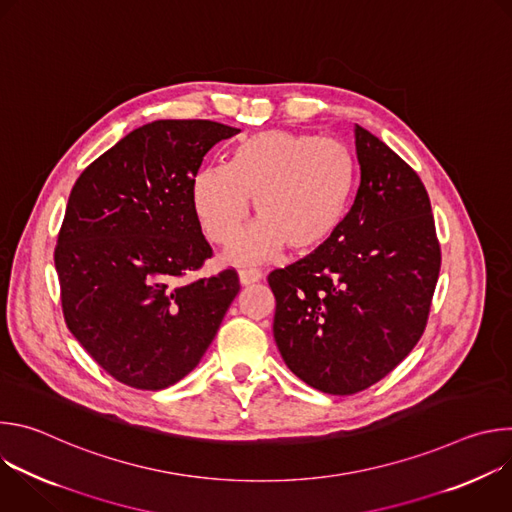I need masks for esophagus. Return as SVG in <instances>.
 I'll use <instances>...</instances> for the list:
<instances>
[{
  "mask_svg": "<svg viewBox=\"0 0 512 512\" xmlns=\"http://www.w3.org/2000/svg\"><path fill=\"white\" fill-rule=\"evenodd\" d=\"M263 277V273L259 271V269H241L239 271V281H241V285H251V283H255V281H259Z\"/></svg>",
  "mask_w": 512,
  "mask_h": 512,
  "instance_id": "obj_1",
  "label": "esophagus"
}]
</instances>
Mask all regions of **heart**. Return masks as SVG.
<instances>
[{
  "label": "heart",
  "mask_w": 512,
  "mask_h": 512,
  "mask_svg": "<svg viewBox=\"0 0 512 512\" xmlns=\"http://www.w3.org/2000/svg\"><path fill=\"white\" fill-rule=\"evenodd\" d=\"M354 188V160L340 141L269 129L245 137L229 166H204L192 180V204L206 237L231 245L251 200L259 221L229 251L235 263H261L285 245L322 249L340 229Z\"/></svg>",
  "instance_id": "obj_1"
}]
</instances>
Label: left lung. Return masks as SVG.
I'll use <instances>...</instances> for the list:
<instances>
[{"instance_id": "left-lung-1", "label": "left lung", "mask_w": 512, "mask_h": 512, "mask_svg": "<svg viewBox=\"0 0 512 512\" xmlns=\"http://www.w3.org/2000/svg\"><path fill=\"white\" fill-rule=\"evenodd\" d=\"M354 148L360 184L336 235L267 277L281 358L328 395L369 389L413 350L442 265L415 170L360 125Z\"/></svg>"}]
</instances>
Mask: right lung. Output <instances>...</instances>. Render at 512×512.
I'll return each instance as SVG.
<instances>
[{
    "label": "right lung",
    "instance_id": "1",
    "mask_svg": "<svg viewBox=\"0 0 512 512\" xmlns=\"http://www.w3.org/2000/svg\"><path fill=\"white\" fill-rule=\"evenodd\" d=\"M241 129L208 119L141 125L72 186L54 249L62 314L119 383L160 391L210 346L239 275L192 279L212 249L192 204L202 158Z\"/></svg>",
    "mask_w": 512,
    "mask_h": 512
}]
</instances>
